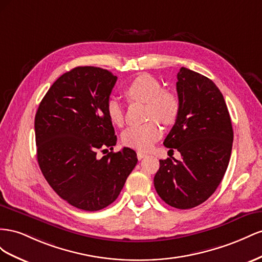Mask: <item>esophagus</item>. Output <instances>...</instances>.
Here are the masks:
<instances>
[{"mask_svg":"<svg viewBox=\"0 0 262 262\" xmlns=\"http://www.w3.org/2000/svg\"><path fill=\"white\" fill-rule=\"evenodd\" d=\"M145 157H147V154H145V152H143V151H137V158H138L139 160L145 158Z\"/></svg>","mask_w":262,"mask_h":262,"instance_id":"34e87169","label":"esophagus"}]
</instances>
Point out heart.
I'll return each instance as SVG.
<instances>
[{
  "instance_id": "1",
  "label": "heart",
  "mask_w": 262,
  "mask_h": 262,
  "mask_svg": "<svg viewBox=\"0 0 262 262\" xmlns=\"http://www.w3.org/2000/svg\"><path fill=\"white\" fill-rule=\"evenodd\" d=\"M124 93L129 101L147 103V118L170 125L179 113V100L172 92L164 91L159 80L148 73H140L126 85ZM106 113L115 126L124 124V108L116 99L111 98L106 103ZM158 122L151 121L143 126H132L122 134V141L127 147L138 150H148L155 141L162 136Z\"/></svg>"
}]
</instances>
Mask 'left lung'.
<instances>
[{
	"mask_svg": "<svg viewBox=\"0 0 262 262\" xmlns=\"http://www.w3.org/2000/svg\"><path fill=\"white\" fill-rule=\"evenodd\" d=\"M177 92L179 113L163 145L177 149L182 159L160 160L154 184L168 205L188 210L217 189L228 167L234 132L225 100L212 80L182 67Z\"/></svg>",
	"mask_w": 262,
	"mask_h": 262,
	"instance_id": "8db88e82",
	"label": "left lung"
}]
</instances>
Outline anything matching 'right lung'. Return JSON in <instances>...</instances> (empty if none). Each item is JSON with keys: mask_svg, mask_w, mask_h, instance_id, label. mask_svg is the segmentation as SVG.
<instances>
[{"mask_svg": "<svg viewBox=\"0 0 262 262\" xmlns=\"http://www.w3.org/2000/svg\"><path fill=\"white\" fill-rule=\"evenodd\" d=\"M117 77L96 67H77L58 78L35 116L37 160L59 196L80 210L108 206L137 164L130 148L113 150L116 135L106 103Z\"/></svg>", "mask_w": 262, "mask_h": 262, "instance_id": "right-lung-1", "label": "right lung"}]
</instances>
